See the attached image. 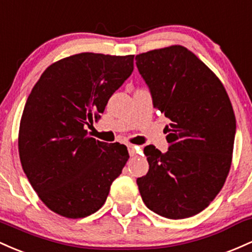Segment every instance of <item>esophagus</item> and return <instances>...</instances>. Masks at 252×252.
Segmentation results:
<instances>
[{"mask_svg": "<svg viewBox=\"0 0 252 252\" xmlns=\"http://www.w3.org/2000/svg\"><path fill=\"white\" fill-rule=\"evenodd\" d=\"M138 146L134 145H128V152H129V156L131 157H137V151H138Z\"/></svg>", "mask_w": 252, "mask_h": 252, "instance_id": "obj_1", "label": "esophagus"}]
</instances>
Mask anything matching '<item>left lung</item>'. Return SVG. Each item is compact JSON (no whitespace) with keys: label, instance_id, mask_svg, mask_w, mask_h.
I'll list each match as a JSON object with an SVG mask.
<instances>
[{"label":"left lung","instance_id":"1","mask_svg":"<svg viewBox=\"0 0 252 252\" xmlns=\"http://www.w3.org/2000/svg\"><path fill=\"white\" fill-rule=\"evenodd\" d=\"M154 107L171 120L169 150L144 149L149 171L137 180L149 210L185 219L205 210L224 186L231 168L236 117L219 78L181 45L135 56Z\"/></svg>","mask_w":252,"mask_h":252}]
</instances>
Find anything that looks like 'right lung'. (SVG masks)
<instances>
[{
  "instance_id": "obj_1",
  "label": "right lung",
  "mask_w": 252,
  "mask_h": 252,
  "mask_svg": "<svg viewBox=\"0 0 252 252\" xmlns=\"http://www.w3.org/2000/svg\"><path fill=\"white\" fill-rule=\"evenodd\" d=\"M133 55L84 52L51 64L33 87L19 129V155L45 206L78 219L100 210L129 155L89 137L109 97L133 71Z\"/></svg>"
}]
</instances>
